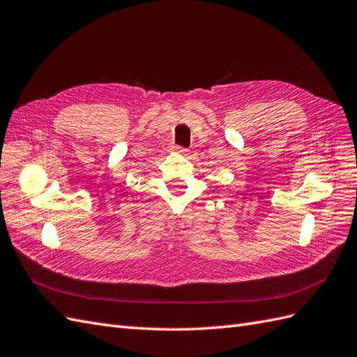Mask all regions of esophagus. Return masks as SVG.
<instances>
[{
	"label": "esophagus",
	"mask_w": 357,
	"mask_h": 357,
	"mask_svg": "<svg viewBox=\"0 0 357 357\" xmlns=\"http://www.w3.org/2000/svg\"><path fill=\"white\" fill-rule=\"evenodd\" d=\"M172 149L175 151V152H178V153H181V155H187V153H188V149H185V148H181V146H173Z\"/></svg>",
	"instance_id": "1"
}]
</instances>
